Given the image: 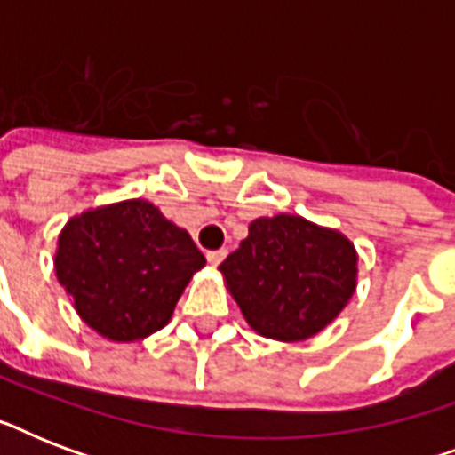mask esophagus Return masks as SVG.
Returning a JSON list of instances; mask_svg holds the SVG:
<instances>
[{
	"label": "esophagus",
	"instance_id": "obj_1",
	"mask_svg": "<svg viewBox=\"0 0 455 455\" xmlns=\"http://www.w3.org/2000/svg\"><path fill=\"white\" fill-rule=\"evenodd\" d=\"M228 255V250L227 248H221V250H212V252H207V262L212 264V267H220L221 262H224V257Z\"/></svg>",
	"mask_w": 455,
	"mask_h": 455
}]
</instances>
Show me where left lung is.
Returning <instances> with one entry per match:
<instances>
[{
  "label": "left lung",
  "instance_id": "obj_1",
  "mask_svg": "<svg viewBox=\"0 0 455 455\" xmlns=\"http://www.w3.org/2000/svg\"><path fill=\"white\" fill-rule=\"evenodd\" d=\"M227 291L257 335L302 342L328 328L359 283V252L342 231L299 214L250 221L220 264Z\"/></svg>",
  "mask_w": 455,
  "mask_h": 455
}]
</instances>
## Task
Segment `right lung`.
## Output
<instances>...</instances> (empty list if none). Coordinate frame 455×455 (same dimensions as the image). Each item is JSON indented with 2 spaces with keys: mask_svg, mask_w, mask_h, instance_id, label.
Masks as SVG:
<instances>
[{
  "mask_svg": "<svg viewBox=\"0 0 455 455\" xmlns=\"http://www.w3.org/2000/svg\"><path fill=\"white\" fill-rule=\"evenodd\" d=\"M203 267L188 231L144 198L73 214L53 255L77 316L110 342H137L164 328Z\"/></svg>",
  "mask_w": 455,
  "mask_h": 455,
  "instance_id": "1",
  "label": "right lung"
}]
</instances>
